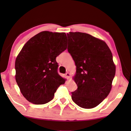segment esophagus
I'll return each instance as SVG.
<instances>
[{
	"mask_svg": "<svg viewBox=\"0 0 131 131\" xmlns=\"http://www.w3.org/2000/svg\"><path fill=\"white\" fill-rule=\"evenodd\" d=\"M66 76L67 77V79H69L70 78V74L69 73H67L66 74Z\"/></svg>",
	"mask_w": 131,
	"mask_h": 131,
	"instance_id": "1",
	"label": "esophagus"
}]
</instances>
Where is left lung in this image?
I'll list each match as a JSON object with an SVG mask.
<instances>
[{"instance_id": "1", "label": "left lung", "mask_w": 131, "mask_h": 131, "mask_svg": "<svg viewBox=\"0 0 131 131\" xmlns=\"http://www.w3.org/2000/svg\"><path fill=\"white\" fill-rule=\"evenodd\" d=\"M67 37L68 51L77 66L78 89L72 92V100L81 108H94L112 89L116 71L112 53L104 41L89 34L69 32Z\"/></svg>"}]
</instances>
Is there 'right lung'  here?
<instances>
[{
	"label": "right lung",
	"instance_id": "1",
	"mask_svg": "<svg viewBox=\"0 0 131 131\" xmlns=\"http://www.w3.org/2000/svg\"><path fill=\"white\" fill-rule=\"evenodd\" d=\"M65 33L43 31L30 38L16 59L15 79L26 100L44 104L66 80L58 74L56 57L67 48Z\"/></svg>",
	"mask_w": 131,
	"mask_h": 131
}]
</instances>
